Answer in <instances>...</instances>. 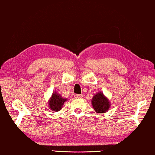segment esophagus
I'll list each match as a JSON object with an SVG mask.
<instances>
[{
	"label": "esophagus",
	"mask_w": 155,
	"mask_h": 155,
	"mask_svg": "<svg viewBox=\"0 0 155 155\" xmlns=\"http://www.w3.org/2000/svg\"><path fill=\"white\" fill-rule=\"evenodd\" d=\"M74 97L75 98H81V97H82V95L81 94H75Z\"/></svg>",
	"instance_id": "esophagus-1"
}]
</instances>
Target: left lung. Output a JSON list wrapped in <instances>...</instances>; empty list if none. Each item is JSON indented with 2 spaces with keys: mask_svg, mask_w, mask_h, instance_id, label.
I'll return each instance as SVG.
<instances>
[{
  "mask_svg": "<svg viewBox=\"0 0 155 155\" xmlns=\"http://www.w3.org/2000/svg\"><path fill=\"white\" fill-rule=\"evenodd\" d=\"M110 102L103 93L98 92L96 94L92 99V104L96 113L103 114L106 113L110 109Z\"/></svg>",
  "mask_w": 155,
  "mask_h": 155,
  "instance_id": "obj_1",
  "label": "left lung"
}]
</instances>
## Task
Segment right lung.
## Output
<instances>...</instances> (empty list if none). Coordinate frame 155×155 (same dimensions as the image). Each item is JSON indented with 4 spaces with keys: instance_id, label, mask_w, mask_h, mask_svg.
Returning a JSON list of instances; mask_svg holds the SVG:
<instances>
[{
    "instance_id": "obj_1",
    "label": "right lung",
    "mask_w": 155,
    "mask_h": 155,
    "mask_svg": "<svg viewBox=\"0 0 155 155\" xmlns=\"http://www.w3.org/2000/svg\"><path fill=\"white\" fill-rule=\"evenodd\" d=\"M67 100L68 98H63L61 94L54 92L48 101V107L50 109L53 111H59L62 109L64 103L67 101Z\"/></svg>"
}]
</instances>
